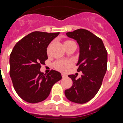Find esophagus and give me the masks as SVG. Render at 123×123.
<instances>
[{
	"label": "esophagus",
	"instance_id": "1",
	"mask_svg": "<svg viewBox=\"0 0 123 123\" xmlns=\"http://www.w3.org/2000/svg\"><path fill=\"white\" fill-rule=\"evenodd\" d=\"M67 77V75H65V74H62V77L63 78V79H64V78H66V77Z\"/></svg>",
	"mask_w": 123,
	"mask_h": 123
}]
</instances>
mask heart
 <instances>
[{
  "label": "heart",
  "instance_id": "b5f03b06",
  "mask_svg": "<svg viewBox=\"0 0 123 123\" xmlns=\"http://www.w3.org/2000/svg\"><path fill=\"white\" fill-rule=\"evenodd\" d=\"M71 41H69V40L66 41L64 44L67 43L71 42ZM48 51H49V47H48V48H47V52H48ZM72 65H73V62L71 61H69V60H59V61H57L53 64L54 68L55 69H57V71H61V72L67 71L68 69H69L70 67H71Z\"/></svg>",
  "mask_w": 123,
  "mask_h": 123
}]
</instances>
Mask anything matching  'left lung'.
Here are the masks:
<instances>
[{
  "mask_svg": "<svg viewBox=\"0 0 123 123\" xmlns=\"http://www.w3.org/2000/svg\"><path fill=\"white\" fill-rule=\"evenodd\" d=\"M77 41L80 55L77 71H82L80 78L68 75L73 86L64 91L69 101L85 103L92 99L100 89L107 69V51L99 37L87 30L79 29L66 33Z\"/></svg>",
  "mask_w": 123,
  "mask_h": 123,
  "instance_id": "8db88e82",
  "label": "left lung"
}]
</instances>
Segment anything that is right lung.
Masks as SVG:
<instances>
[{"label": "right lung", "mask_w": 123, "mask_h": 123, "mask_svg": "<svg viewBox=\"0 0 123 123\" xmlns=\"http://www.w3.org/2000/svg\"><path fill=\"white\" fill-rule=\"evenodd\" d=\"M59 32L35 31L18 41L10 54L9 75L18 95L28 103L41 102L47 98L52 86L62 79L52 69L48 74L40 71L48 59L46 48Z\"/></svg>", "instance_id": "1"}]
</instances>
